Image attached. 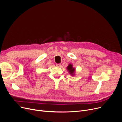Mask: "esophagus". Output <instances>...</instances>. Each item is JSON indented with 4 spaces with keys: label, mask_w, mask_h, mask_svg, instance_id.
<instances>
[{
    "label": "esophagus",
    "mask_w": 122,
    "mask_h": 122,
    "mask_svg": "<svg viewBox=\"0 0 122 122\" xmlns=\"http://www.w3.org/2000/svg\"><path fill=\"white\" fill-rule=\"evenodd\" d=\"M56 66L57 67H61V65L60 64H56Z\"/></svg>",
    "instance_id": "esophagus-1"
}]
</instances>
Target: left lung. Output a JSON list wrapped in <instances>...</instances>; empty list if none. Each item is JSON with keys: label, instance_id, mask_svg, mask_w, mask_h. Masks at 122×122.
Segmentation results:
<instances>
[{"label": "left lung", "instance_id": "obj_1", "mask_svg": "<svg viewBox=\"0 0 122 122\" xmlns=\"http://www.w3.org/2000/svg\"><path fill=\"white\" fill-rule=\"evenodd\" d=\"M67 69L69 72L71 76H74L75 75V69L73 68V65L71 64H70L68 67H67Z\"/></svg>", "mask_w": 122, "mask_h": 122}]
</instances>
